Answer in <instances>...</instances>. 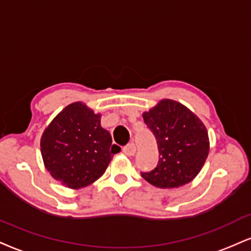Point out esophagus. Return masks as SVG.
I'll use <instances>...</instances> for the list:
<instances>
[{"label": "esophagus", "mask_w": 251, "mask_h": 251, "mask_svg": "<svg viewBox=\"0 0 251 251\" xmlns=\"http://www.w3.org/2000/svg\"><path fill=\"white\" fill-rule=\"evenodd\" d=\"M135 151H137V147H135L134 144L126 145V146L123 149V152L125 153L126 155H128V156L134 155L135 154Z\"/></svg>", "instance_id": "34e87169"}]
</instances>
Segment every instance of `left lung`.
Segmentation results:
<instances>
[{"mask_svg": "<svg viewBox=\"0 0 251 251\" xmlns=\"http://www.w3.org/2000/svg\"><path fill=\"white\" fill-rule=\"evenodd\" d=\"M144 122L154 134L159 161L141 176L159 188H177L194 179L209 153V139L203 123L180 102L162 99L149 112Z\"/></svg>", "mask_w": 251, "mask_h": 251, "instance_id": "8db88e82", "label": "left lung"}]
</instances>
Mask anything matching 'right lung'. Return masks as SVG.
Segmentation results:
<instances>
[{"label": "right lung", "instance_id": "1", "mask_svg": "<svg viewBox=\"0 0 251 251\" xmlns=\"http://www.w3.org/2000/svg\"><path fill=\"white\" fill-rule=\"evenodd\" d=\"M120 147L101 127L100 114L83 102L63 108L41 138V153L51 176L72 189L86 187L106 171Z\"/></svg>", "mask_w": 251, "mask_h": 251}]
</instances>
